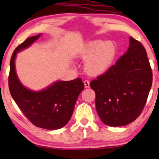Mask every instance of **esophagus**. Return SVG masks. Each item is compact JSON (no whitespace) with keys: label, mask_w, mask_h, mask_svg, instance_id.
<instances>
[{"label":"esophagus","mask_w":159,"mask_h":159,"mask_svg":"<svg viewBox=\"0 0 159 159\" xmlns=\"http://www.w3.org/2000/svg\"><path fill=\"white\" fill-rule=\"evenodd\" d=\"M84 87L86 88H89V87H90V81H89L88 80H85V81H84Z\"/></svg>","instance_id":"obj_1"}]
</instances>
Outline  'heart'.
Listing matches in <instances>:
<instances>
[{"label": "heart", "mask_w": 159, "mask_h": 159, "mask_svg": "<svg viewBox=\"0 0 159 159\" xmlns=\"http://www.w3.org/2000/svg\"><path fill=\"white\" fill-rule=\"evenodd\" d=\"M116 54L114 43L96 39L86 43L80 51L79 56L85 59L84 63L85 72L90 75H98L109 69Z\"/></svg>", "instance_id": "obj_1"}]
</instances>
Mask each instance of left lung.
Instances as JSON below:
<instances>
[{"instance_id": "obj_1", "label": "left lung", "mask_w": 159, "mask_h": 159, "mask_svg": "<svg viewBox=\"0 0 159 159\" xmlns=\"http://www.w3.org/2000/svg\"><path fill=\"white\" fill-rule=\"evenodd\" d=\"M152 72L143 45L131 36L127 52L116 64L90 82L100 119L109 126H123L143 111L152 87Z\"/></svg>"}]
</instances>
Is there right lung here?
<instances>
[{"label": "right lung", "mask_w": 159, "mask_h": 159, "mask_svg": "<svg viewBox=\"0 0 159 159\" xmlns=\"http://www.w3.org/2000/svg\"><path fill=\"white\" fill-rule=\"evenodd\" d=\"M40 36L41 34L27 38L12 53L9 89L20 110L34 125L54 130L63 127L69 121L77 98L84 85L81 78H78L69 81H57L41 91L30 90L23 86L16 72V54L28 48Z\"/></svg>", "instance_id": "right-lung-1"}]
</instances>
